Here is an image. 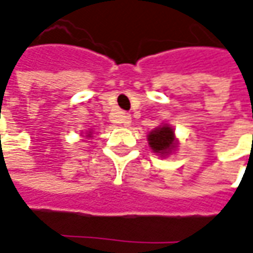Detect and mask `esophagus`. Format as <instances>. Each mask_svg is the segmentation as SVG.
<instances>
[{
	"label": "esophagus",
	"mask_w": 253,
	"mask_h": 253,
	"mask_svg": "<svg viewBox=\"0 0 253 253\" xmlns=\"http://www.w3.org/2000/svg\"><path fill=\"white\" fill-rule=\"evenodd\" d=\"M115 123H122L123 126H130L131 123V116L127 115V113H122V115H116V119H115Z\"/></svg>",
	"instance_id": "34e87169"
}]
</instances>
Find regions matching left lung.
Returning a JSON list of instances; mask_svg holds the SVG:
<instances>
[{"label":"left lung","instance_id":"1","mask_svg":"<svg viewBox=\"0 0 253 253\" xmlns=\"http://www.w3.org/2000/svg\"><path fill=\"white\" fill-rule=\"evenodd\" d=\"M148 144L155 154H159L161 156L170 155L177 147L174 130L169 125L156 127L148 134Z\"/></svg>","mask_w":253,"mask_h":253}]
</instances>
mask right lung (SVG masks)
I'll return each instance as SVG.
<instances>
[{
	"mask_svg": "<svg viewBox=\"0 0 253 253\" xmlns=\"http://www.w3.org/2000/svg\"><path fill=\"white\" fill-rule=\"evenodd\" d=\"M87 137H91V131H88V134H87Z\"/></svg>",
	"mask_w": 253,
	"mask_h": 253,
	"instance_id": "obj_1",
	"label": "right lung"
}]
</instances>
